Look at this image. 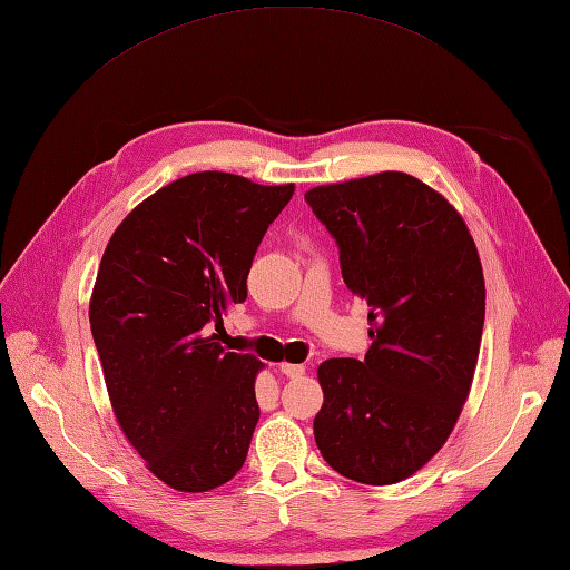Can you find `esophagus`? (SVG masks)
<instances>
[{
    "mask_svg": "<svg viewBox=\"0 0 570 570\" xmlns=\"http://www.w3.org/2000/svg\"><path fill=\"white\" fill-rule=\"evenodd\" d=\"M279 372H282L284 376H288V379H296V376H303V374H306V366H303V364H288V362H284V364H279Z\"/></svg>",
    "mask_w": 570,
    "mask_h": 570,
    "instance_id": "esophagus-1",
    "label": "esophagus"
}]
</instances>
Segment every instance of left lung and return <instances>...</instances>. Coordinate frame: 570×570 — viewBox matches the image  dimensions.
I'll return each instance as SVG.
<instances>
[{
	"label": "left lung",
	"mask_w": 570,
	"mask_h": 570,
	"mask_svg": "<svg viewBox=\"0 0 570 570\" xmlns=\"http://www.w3.org/2000/svg\"><path fill=\"white\" fill-rule=\"evenodd\" d=\"M340 247L342 279L368 303L364 360L317 366L323 459L366 485L405 481L440 452L479 362L485 282L459 210L405 171L306 191Z\"/></svg>",
	"instance_id": "8db88e82"
}]
</instances>
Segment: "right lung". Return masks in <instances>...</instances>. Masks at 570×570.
<instances>
[{
    "label": "right lung",
    "mask_w": 570,
    "mask_h": 570,
    "mask_svg": "<svg viewBox=\"0 0 570 570\" xmlns=\"http://www.w3.org/2000/svg\"><path fill=\"white\" fill-rule=\"evenodd\" d=\"M294 184L196 171L114 230L89 301L118 428L165 485L206 493L243 469L259 420L262 362L220 347L223 313Z\"/></svg>",
    "instance_id": "right-lung-1"
}]
</instances>
